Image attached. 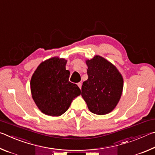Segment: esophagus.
Masks as SVG:
<instances>
[{"mask_svg": "<svg viewBox=\"0 0 155 155\" xmlns=\"http://www.w3.org/2000/svg\"><path fill=\"white\" fill-rule=\"evenodd\" d=\"M77 85H78V87H79V88L81 89V86H82V83H78Z\"/></svg>", "mask_w": 155, "mask_h": 155, "instance_id": "34e87169", "label": "esophagus"}]
</instances>
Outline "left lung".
<instances>
[{"instance_id": "obj_1", "label": "left lung", "mask_w": 155, "mask_h": 155, "mask_svg": "<svg viewBox=\"0 0 155 155\" xmlns=\"http://www.w3.org/2000/svg\"><path fill=\"white\" fill-rule=\"evenodd\" d=\"M88 78L83 83L81 96L90 111L97 115L112 111L121 97L123 78L116 68L101 56L87 60Z\"/></svg>"}]
</instances>
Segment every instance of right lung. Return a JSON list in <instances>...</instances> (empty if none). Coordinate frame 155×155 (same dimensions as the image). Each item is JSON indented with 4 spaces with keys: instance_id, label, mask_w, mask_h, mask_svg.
I'll return each instance as SVG.
<instances>
[{
    "instance_id": "right-lung-1",
    "label": "right lung",
    "mask_w": 155,
    "mask_h": 155,
    "mask_svg": "<svg viewBox=\"0 0 155 155\" xmlns=\"http://www.w3.org/2000/svg\"><path fill=\"white\" fill-rule=\"evenodd\" d=\"M66 60L53 57L39 65L31 80L33 99L46 115L59 116L67 111L74 98L79 96L77 85L69 81Z\"/></svg>"
}]
</instances>
